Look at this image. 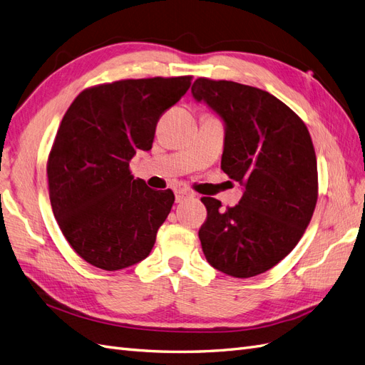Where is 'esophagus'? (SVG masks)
<instances>
[{
	"label": "esophagus",
	"instance_id": "1",
	"mask_svg": "<svg viewBox=\"0 0 365 365\" xmlns=\"http://www.w3.org/2000/svg\"><path fill=\"white\" fill-rule=\"evenodd\" d=\"M190 196H193V193L190 190H187V189L175 190V200H176V202H182L184 200L190 198Z\"/></svg>",
	"mask_w": 365,
	"mask_h": 365
}]
</instances>
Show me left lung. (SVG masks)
<instances>
[{
    "mask_svg": "<svg viewBox=\"0 0 365 365\" xmlns=\"http://www.w3.org/2000/svg\"><path fill=\"white\" fill-rule=\"evenodd\" d=\"M196 101L225 123L221 169L244 185L235 207L201 198L198 232L205 259L235 278L274 267L299 242L318 201L317 153L307 125L289 106L258 87L198 78Z\"/></svg>",
    "mask_w": 365,
    "mask_h": 365,
    "instance_id": "8db88e82",
    "label": "left lung"
}]
</instances>
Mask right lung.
I'll return each instance as SVG.
<instances>
[{
    "instance_id": "add662e5",
    "label": "right lung",
    "mask_w": 365,
    "mask_h": 365,
    "mask_svg": "<svg viewBox=\"0 0 365 365\" xmlns=\"http://www.w3.org/2000/svg\"><path fill=\"white\" fill-rule=\"evenodd\" d=\"M190 84V75L98 84L64 113L47 160L48 196L64 238L95 267H130L153 249L175 195L135 180L129 161L152 149L161 115Z\"/></svg>"
}]
</instances>
